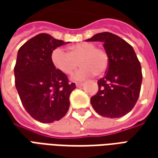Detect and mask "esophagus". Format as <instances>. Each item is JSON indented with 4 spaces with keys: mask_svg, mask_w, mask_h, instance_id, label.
I'll use <instances>...</instances> for the list:
<instances>
[{
    "mask_svg": "<svg viewBox=\"0 0 158 158\" xmlns=\"http://www.w3.org/2000/svg\"><path fill=\"white\" fill-rule=\"evenodd\" d=\"M75 84L77 87H81V86H83V85H84V83L82 82H76Z\"/></svg>",
    "mask_w": 158,
    "mask_h": 158,
    "instance_id": "obj_1",
    "label": "esophagus"
}]
</instances>
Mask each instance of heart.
I'll list each match as a JSON object with an SVG mask.
<instances>
[{"mask_svg": "<svg viewBox=\"0 0 158 158\" xmlns=\"http://www.w3.org/2000/svg\"><path fill=\"white\" fill-rule=\"evenodd\" d=\"M51 60L53 66L63 74L72 73L79 64L81 68L72 75V79L81 80L94 73L102 75L108 67V56L102 49L96 48L92 43L81 42L69 46L68 53L56 48L52 52Z\"/></svg>", "mask_w": 158, "mask_h": 158, "instance_id": "1", "label": "heart"}]
</instances>
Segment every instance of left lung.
Masks as SVG:
<instances>
[{
	"label": "left lung",
	"mask_w": 158,
	"mask_h": 158,
	"mask_svg": "<svg viewBox=\"0 0 158 158\" xmlns=\"http://www.w3.org/2000/svg\"><path fill=\"white\" fill-rule=\"evenodd\" d=\"M86 41L102 42L108 68L98 80V91L90 103L101 116L115 118L129 113L139 98L142 73L135 52L129 43L109 32L96 34Z\"/></svg>",
	"instance_id": "8db88e82"
}]
</instances>
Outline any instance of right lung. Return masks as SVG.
Segmentation results:
<instances>
[{
	"label": "right lung",
	"instance_id": "1",
	"mask_svg": "<svg viewBox=\"0 0 158 158\" xmlns=\"http://www.w3.org/2000/svg\"><path fill=\"white\" fill-rule=\"evenodd\" d=\"M68 42L48 34L33 37L19 48L14 75L23 106L33 118L53 123L65 116L69 96L76 86L58 71L51 60L52 52Z\"/></svg>",
	"mask_w": 158,
	"mask_h": 158
}]
</instances>
